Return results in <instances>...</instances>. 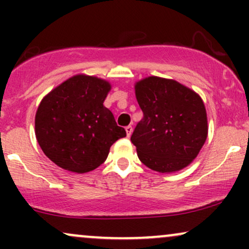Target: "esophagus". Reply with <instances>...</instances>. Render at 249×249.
<instances>
[{"label": "esophagus", "mask_w": 249, "mask_h": 249, "mask_svg": "<svg viewBox=\"0 0 249 249\" xmlns=\"http://www.w3.org/2000/svg\"><path fill=\"white\" fill-rule=\"evenodd\" d=\"M128 129H130V131H128ZM131 130H132V128H130V126H127V127H126V131H127V132H131Z\"/></svg>", "instance_id": "1"}]
</instances>
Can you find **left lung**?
Returning a JSON list of instances; mask_svg holds the SVG:
<instances>
[{
	"label": "left lung",
	"instance_id": "left-lung-1",
	"mask_svg": "<svg viewBox=\"0 0 249 249\" xmlns=\"http://www.w3.org/2000/svg\"><path fill=\"white\" fill-rule=\"evenodd\" d=\"M110 89L103 79L75 76L43 98L36 112V138L57 166L90 172L107 160L113 142L126 136L103 105Z\"/></svg>",
	"mask_w": 249,
	"mask_h": 249
}]
</instances>
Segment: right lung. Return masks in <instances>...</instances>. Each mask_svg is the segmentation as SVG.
Wrapping results in <instances>:
<instances>
[{
    "label": "right lung",
    "instance_id": "right-lung-1",
    "mask_svg": "<svg viewBox=\"0 0 249 249\" xmlns=\"http://www.w3.org/2000/svg\"><path fill=\"white\" fill-rule=\"evenodd\" d=\"M142 111L131 142L138 158L157 172L186 167L207 138V116L201 98L181 85L162 84L156 77L137 83Z\"/></svg>",
    "mask_w": 249,
    "mask_h": 249
}]
</instances>
